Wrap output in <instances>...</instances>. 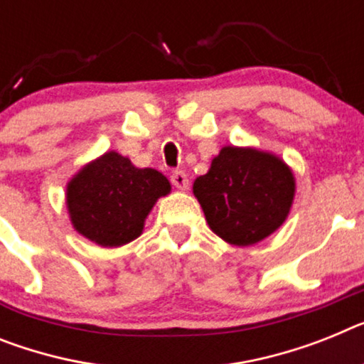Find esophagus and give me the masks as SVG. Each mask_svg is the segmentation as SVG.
Returning <instances> with one entry per match:
<instances>
[{"label":"esophagus","instance_id":"esophagus-1","mask_svg":"<svg viewBox=\"0 0 364 364\" xmlns=\"http://www.w3.org/2000/svg\"><path fill=\"white\" fill-rule=\"evenodd\" d=\"M171 182H173V186H175L176 189H180V191H186V189L189 188V178L184 171H175V173L171 175Z\"/></svg>","mask_w":364,"mask_h":364}]
</instances>
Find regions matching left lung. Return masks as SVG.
I'll return each instance as SVG.
<instances>
[{"instance_id": "8db88e82", "label": "left lung", "mask_w": 364, "mask_h": 364, "mask_svg": "<svg viewBox=\"0 0 364 364\" xmlns=\"http://www.w3.org/2000/svg\"><path fill=\"white\" fill-rule=\"evenodd\" d=\"M210 228L235 247L269 237L284 225L294 198L293 171L271 152L223 147L193 182Z\"/></svg>"}]
</instances>
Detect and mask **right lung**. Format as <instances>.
Listing matches in <instances>:
<instances>
[{"mask_svg": "<svg viewBox=\"0 0 364 364\" xmlns=\"http://www.w3.org/2000/svg\"><path fill=\"white\" fill-rule=\"evenodd\" d=\"M169 191V180L160 171L138 169L110 151L70 180L68 212L80 235L101 247H121L141 235L152 206Z\"/></svg>", "mask_w": 364, "mask_h": 364, "instance_id": "right-lung-1", "label": "right lung"}]
</instances>
